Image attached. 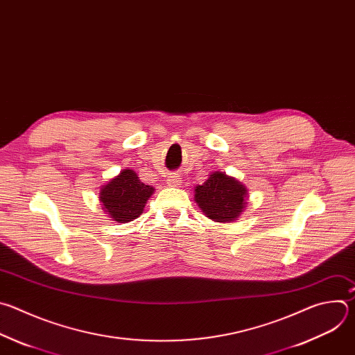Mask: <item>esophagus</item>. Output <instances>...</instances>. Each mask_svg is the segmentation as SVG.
Listing matches in <instances>:
<instances>
[{
    "label": "esophagus",
    "instance_id": "34e87169",
    "mask_svg": "<svg viewBox=\"0 0 355 355\" xmlns=\"http://www.w3.org/2000/svg\"><path fill=\"white\" fill-rule=\"evenodd\" d=\"M166 182H168V184H169L171 187H179V186L182 184V179H180V176H178V175H171Z\"/></svg>",
    "mask_w": 355,
    "mask_h": 355
}]
</instances>
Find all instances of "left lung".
I'll use <instances>...</instances> for the list:
<instances>
[{
    "instance_id": "obj_1",
    "label": "left lung",
    "mask_w": 355,
    "mask_h": 355,
    "mask_svg": "<svg viewBox=\"0 0 355 355\" xmlns=\"http://www.w3.org/2000/svg\"><path fill=\"white\" fill-rule=\"evenodd\" d=\"M249 191L238 179L225 172H212L194 187V201L202 214L216 223H232L248 207Z\"/></svg>"
}]
</instances>
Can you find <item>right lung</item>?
<instances>
[{
	"mask_svg": "<svg viewBox=\"0 0 355 355\" xmlns=\"http://www.w3.org/2000/svg\"><path fill=\"white\" fill-rule=\"evenodd\" d=\"M154 193L153 186L144 184L132 169L127 168L101 186L99 201L112 221L125 224L143 214L147 201Z\"/></svg>",
	"mask_w": 355,
	"mask_h": 355,
	"instance_id": "add662e5",
	"label": "right lung"
}]
</instances>
